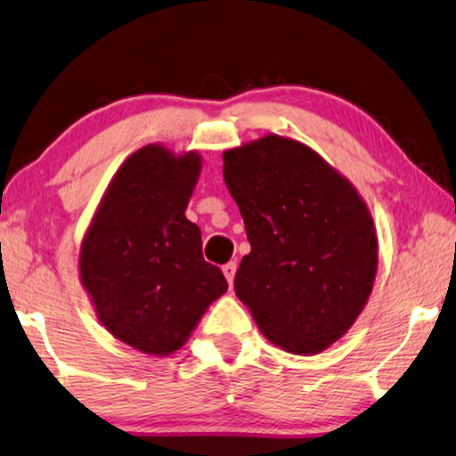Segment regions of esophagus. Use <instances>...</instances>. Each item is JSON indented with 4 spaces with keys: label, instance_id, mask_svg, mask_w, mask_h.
<instances>
[{
    "label": "esophagus",
    "instance_id": "obj_1",
    "mask_svg": "<svg viewBox=\"0 0 456 456\" xmlns=\"http://www.w3.org/2000/svg\"><path fill=\"white\" fill-rule=\"evenodd\" d=\"M235 271H238V263H235V260H232V263H227L223 266V273H224V277H227V281H229V285H233V279H235Z\"/></svg>",
    "mask_w": 456,
    "mask_h": 456
}]
</instances>
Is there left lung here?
Masks as SVG:
<instances>
[{
    "label": "left lung",
    "mask_w": 456,
    "mask_h": 456,
    "mask_svg": "<svg viewBox=\"0 0 456 456\" xmlns=\"http://www.w3.org/2000/svg\"><path fill=\"white\" fill-rule=\"evenodd\" d=\"M252 250L235 294L266 339L317 354L365 308L378 273V235L367 204L317 151L265 135L223 154Z\"/></svg>",
    "instance_id": "8db88e82"
}]
</instances>
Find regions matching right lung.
I'll use <instances>...</instances> for the list:
<instances>
[{"mask_svg":"<svg viewBox=\"0 0 456 456\" xmlns=\"http://www.w3.org/2000/svg\"><path fill=\"white\" fill-rule=\"evenodd\" d=\"M198 151L158 143L123 162L97 206L78 256L97 319L120 342L167 356L187 342L212 302L227 291L202 256V233L185 208L198 183Z\"/></svg>","mask_w":456,"mask_h":456,"instance_id":"right-lung-1","label":"right lung"}]
</instances>
